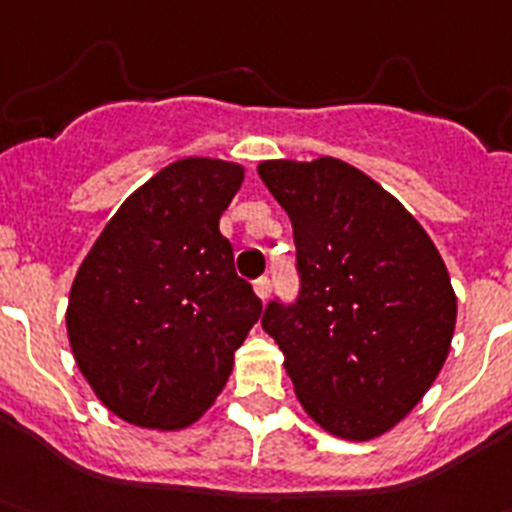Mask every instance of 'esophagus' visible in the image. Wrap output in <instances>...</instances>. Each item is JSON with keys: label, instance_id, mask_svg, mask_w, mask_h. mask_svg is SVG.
<instances>
[{"label": "esophagus", "instance_id": "1", "mask_svg": "<svg viewBox=\"0 0 512 512\" xmlns=\"http://www.w3.org/2000/svg\"><path fill=\"white\" fill-rule=\"evenodd\" d=\"M255 296L260 301H268V296H270V281H268V278H257V281H255Z\"/></svg>", "mask_w": 512, "mask_h": 512}]
</instances>
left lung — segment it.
<instances>
[{
  "label": "left lung",
  "mask_w": 512,
  "mask_h": 512,
  "mask_svg": "<svg viewBox=\"0 0 512 512\" xmlns=\"http://www.w3.org/2000/svg\"><path fill=\"white\" fill-rule=\"evenodd\" d=\"M299 252L301 296L262 314L306 415L373 441L415 410L456 330V291L428 231L379 182L335 157L257 164Z\"/></svg>",
  "instance_id": "left-lung-1"
}]
</instances>
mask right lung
<instances>
[{
	"mask_svg": "<svg viewBox=\"0 0 512 512\" xmlns=\"http://www.w3.org/2000/svg\"><path fill=\"white\" fill-rule=\"evenodd\" d=\"M242 182V164L224 159L167 164L128 195L74 275V361L95 397L136 428L172 433L201 420L260 319L219 231Z\"/></svg>",
	"mask_w": 512,
	"mask_h": 512,
	"instance_id": "right-lung-1",
	"label": "right lung"
}]
</instances>
